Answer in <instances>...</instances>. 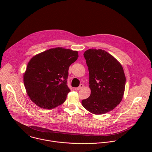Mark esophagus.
<instances>
[{
	"instance_id": "esophagus-1",
	"label": "esophagus",
	"mask_w": 152,
	"mask_h": 152,
	"mask_svg": "<svg viewBox=\"0 0 152 152\" xmlns=\"http://www.w3.org/2000/svg\"><path fill=\"white\" fill-rule=\"evenodd\" d=\"M83 87V84H80V85H79V87H77V88H76L75 89L77 90H79L82 89Z\"/></svg>"
}]
</instances>
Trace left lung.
Segmentation results:
<instances>
[{"label":"left lung","mask_w":152,"mask_h":152,"mask_svg":"<svg viewBox=\"0 0 152 152\" xmlns=\"http://www.w3.org/2000/svg\"><path fill=\"white\" fill-rule=\"evenodd\" d=\"M83 56L88 67L91 94L82 100L89 112L100 115L113 110L124 95L126 77L121 64L102 49H88Z\"/></svg>","instance_id":"8db88e82"}]
</instances>
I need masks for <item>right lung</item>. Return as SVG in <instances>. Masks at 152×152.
Returning a JSON list of instances; mask_svg holds the SVG:
<instances>
[{
	"label": "right lung",
	"instance_id": "1",
	"mask_svg": "<svg viewBox=\"0 0 152 152\" xmlns=\"http://www.w3.org/2000/svg\"><path fill=\"white\" fill-rule=\"evenodd\" d=\"M77 51L56 48L38 53L28 64L23 82L31 100L43 109L62 104L70 91L69 69L78 58Z\"/></svg>",
	"mask_w": 152,
	"mask_h": 152
}]
</instances>
